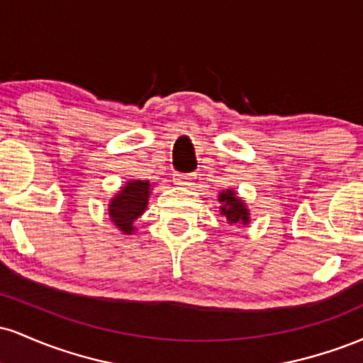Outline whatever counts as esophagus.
<instances>
[{
	"instance_id": "1",
	"label": "esophagus",
	"mask_w": 363,
	"mask_h": 363,
	"mask_svg": "<svg viewBox=\"0 0 363 363\" xmlns=\"http://www.w3.org/2000/svg\"><path fill=\"white\" fill-rule=\"evenodd\" d=\"M194 179L196 177L193 174H181V172L174 174V182H176L177 186H193Z\"/></svg>"
}]
</instances>
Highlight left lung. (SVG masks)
<instances>
[{"mask_svg":"<svg viewBox=\"0 0 363 363\" xmlns=\"http://www.w3.org/2000/svg\"><path fill=\"white\" fill-rule=\"evenodd\" d=\"M218 201L222 203V215L227 218L228 223H247L249 222V213H247V208L242 203V199H239L235 196L234 191L227 189L225 193H222L218 196Z\"/></svg>","mask_w":363,"mask_h":363,"instance_id":"8db88e82","label":"left lung"}]
</instances>
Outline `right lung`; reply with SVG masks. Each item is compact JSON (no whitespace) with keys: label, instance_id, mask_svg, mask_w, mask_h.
<instances>
[{"label":"right lung","instance_id":"1","mask_svg":"<svg viewBox=\"0 0 363 363\" xmlns=\"http://www.w3.org/2000/svg\"><path fill=\"white\" fill-rule=\"evenodd\" d=\"M150 184L143 181H129L123 191L116 196L109 205V215L124 234H131L133 222L143 213L148 205Z\"/></svg>","mask_w":363,"mask_h":363}]
</instances>
